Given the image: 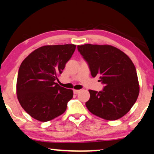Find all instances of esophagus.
<instances>
[{
  "mask_svg": "<svg viewBox=\"0 0 154 154\" xmlns=\"http://www.w3.org/2000/svg\"><path fill=\"white\" fill-rule=\"evenodd\" d=\"M81 90H74V93L75 94H77L79 92H80Z\"/></svg>",
  "mask_w": 154,
  "mask_h": 154,
  "instance_id": "obj_1",
  "label": "esophagus"
}]
</instances>
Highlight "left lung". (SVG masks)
Segmentation results:
<instances>
[{
    "label": "left lung",
    "mask_w": 154,
    "mask_h": 154,
    "mask_svg": "<svg viewBox=\"0 0 154 154\" xmlns=\"http://www.w3.org/2000/svg\"><path fill=\"white\" fill-rule=\"evenodd\" d=\"M93 77L105 86L103 91L90 90L85 103L90 112L107 120H118L129 112L139 95L136 67L123 51L111 45L87 44L77 46Z\"/></svg>",
    "instance_id": "obj_1"
}]
</instances>
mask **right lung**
Returning a JSON list of instances; mask_svg holds the SVG:
<instances>
[{"label":"right lung","mask_w":154,"mask_h":154,"mask_svg":"<svg viewBox=\"0 0 154 154\" xmlns=\"http://www.w3.org/2000/svg\"><path fill=\"white\" fill-rule=\"evenodd\" d=\"M76 49L75 44L46 45L32 51L18 69L16 94L20 105L41 122L64 113L73 90L55 82Z\"/></svg>","instance_id":"obj_1"}]
</instances>
